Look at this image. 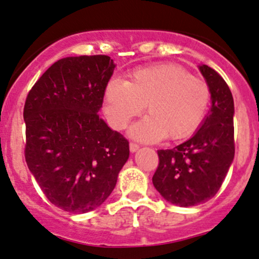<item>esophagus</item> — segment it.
I'll return each mask as SVG.
<instances>
[{"mask_svg": "<svg viewBox=\"0 0 259 259\" xmlns=\"http://www.w3.org/2000/svg\"><path fill=\"white\" fill-rule=\"evenodd\" d=\"M139 149V145L137 143H130V150L132 153L137 152V150Z\"/></svg>", "mask_w": 259, "mask_h": 259, "instance_id": "34e87169", "label": "esophagus"}]
</instances>
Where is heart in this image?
I'll list each match as a JSON object with an SVG mask.
<instances>
[{"label":"heart","mask_w":259,"mask_h":259,"mask_svg":"<svg viewBox=\"0 0 259 259\" xmlns=\"http://www.w3.org/2000/svg\"><path fill=\"white\" fill-rule=\"evenodd\" d=\"M105 114L111 126L124 130L143 111L147 115L131 128L138 141L158 142L188 137L198 128L210 101V89L202 78L177 65L137 68L127 82L114 79L105 89Z\"/></svg>","instance_id":"heart-1"}]
</instances>
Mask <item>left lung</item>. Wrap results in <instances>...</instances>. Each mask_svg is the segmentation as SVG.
I'll return each instance as SVG.
<instances>
[{
	"label": "left lung",
	"instance_id": "left-lung-1",
	"mask_svg": "<svg viewBox=\"0 0 259 259\" xmlns=\"http://www.w3.org/2000/svg\"><path fill=\"white\" fill-rule=\"evenodd\" d=\"M210 89L211 107L199 130L172 149L158 150L153 185L167 202L193 207L207 202L222 187L235 156L234 99L218 72L199 66Z\"/></svg>",
	"mask_w": 259,
	"mask_h": 259
}]
</instances>
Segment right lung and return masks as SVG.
I'll list each match as a JSON object with an SVG mask.
<instances>
[{
	"mask_svg": "<svg viewBox=\"0 0 259 259\" xmlns=\"http://www.w3.org/2000/svg\"><path fill=\"white\" fill-rule=\"evenodd\" d=\"M114 69L105 55L61 59L25 100V161L46 198L69 213L103 204L130 156L128 141L98 114Z\"/></svg>",
	"mask_w": 259,
	"mask_h": 259,
	"instance_id": "right-lung-1",
	"label": "right lung"
}]
</instances>
